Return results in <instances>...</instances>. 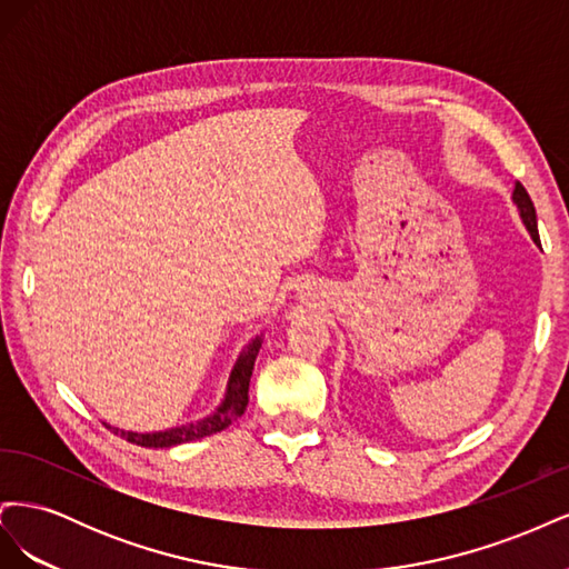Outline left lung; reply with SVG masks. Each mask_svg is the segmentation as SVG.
<instances>
[{"instance_id":"left-lung-1","label":"left lung","mask_w":569,"mask_h":569,"mask_svg":"<svg viewBox=\"0 0 569 569\" xmlns=\"http://www.w3.org/2000/svg\"><path fill=\"white\" fill-rule=\"evenodd\" d=\"M512 203L518 206V213H520V218H522V222H525L527 232L531 234L533 244H539L537 211H533V203H531V199H529V194H527V189H525L520 182H515V189H512Z\"/></svg>"}]
</instances>
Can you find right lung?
Returning <instances> with one entry per match:
<instances>
[{"label": "right lung", "instance_id": "obj_1", "mask_svg": "<svg viewBox=\"0 0 569 569\" xmlns=\"http://www.w3.org/2000/svg\"><path fill=\"white\" fill-rule=\"evenodd\" d=\"M261 343H263V332L256 335L242 349V353H239L237 363L230 372L226 396H222V401L216 406L211 416H206L197 422L168 427V429H161V432H128V429H118V427H111V425H107V427L113 429V432L123 437L126 441L144 446V449H170V446L187 443V441H194V439H203V437H211L216 432H222V429L230 427L237 418L244 416L247 403H249L251 372H253L256 356H258V351H261Z\"/></svg>", "mask_w": 569, "mask_h": 569}]
</instances>
